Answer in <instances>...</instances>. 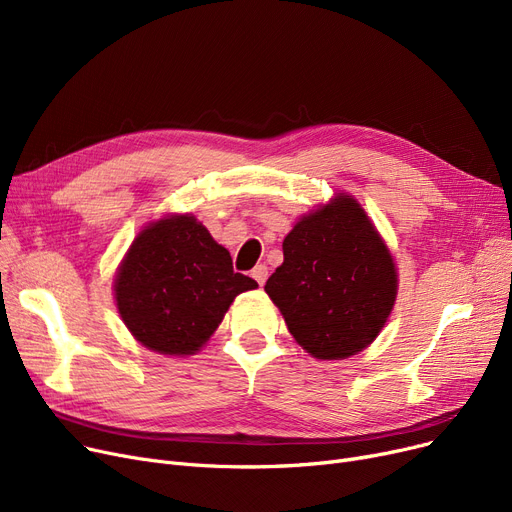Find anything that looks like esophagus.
<instances>
[{
	"label": "esophagus",
	"mask_w": 512,
	"mask_h": 512,
	"mask_svg": "<svg viewBox=\"0 0 512 512\" xmlns=\"http://www.w3.org/2000/svg\"><path fill=\"white\" fill-rule=\"evenodd\" d=\"M251 276L255 278V282H257L259 286H263L265 280H267V265H263V263H261V265H255Z\"/></svg>",
	"instance_id": "34e87169"
}]
</instances>
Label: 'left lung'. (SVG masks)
Wrapping results in <instances>:
<instances>
[{
	"label": "left lung",
	"instance_id": "obj_1",
	"mask_svg": "<svg viewBox=\"0 0 512 512\" xmlns=\"http://www.w3.org/2000/svg\"><path fill=\"white\" fill-rule=\"evenodd\" d=\"M265 292L315 359L361 353L386 324L398 276L382 236L351 195L303 215L282 242Z\"/></svg>",
	"mask_w": 512,
	"mask_h": 512
}]
</instances>
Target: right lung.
<instances>
[{"label":"right lung","instance_id":"add662e5","mask_svg":"<svg viewBox=\"0 0 512 512\" xmlns=\"http://www.w3.org/2000/svg\"><path fill=\"white\" fill-rule=\"evenodd\" d=\"M257 288L195 215L151 222L122 259L114 294L126 328L161 355H195L240 292Z\"/></svg>","mask_w":512,"mask_h":512}]
</instances>
